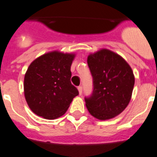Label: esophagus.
<instances>
[{
	"label": "esophagus",
	"instance_id": "esophagus-1",
	"mask_svg": "<svg viewBox=\"0 0 157 157\" xmlns=\"http://www.w3.org/2000/svg\"><path fill=\"white\" fill-rule=\"evenodd\" d=\"M77 89H78V90H79V94H82V86H78V87H77Z\"/></svg>",
	"mask_w": 157,
	"mask_h": 157
}]
</instances>
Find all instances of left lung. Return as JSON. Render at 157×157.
Segmentation results:
<instances>
[{
    "mask_svg": "<svg viewBox=\"0 0 157 157\" xmlns=\"http://www.w3.org/2000/svg\"><path fill=\"white\" fill-rule=\"evenodd\" d=\"M89 68L93 77V92L86 97L89 112L99 120H108L121 113L129 104L134 86L129 65L108 50L89 55Z\"/></svg>",
    "mask_w": 157,
    "mask_h": 157,
    "instance_id": "left-lung-1",
    "label": "left lung"
}]
</instances>
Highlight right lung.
<instances>
[{"label": "right lung", "mask_w": 157, "mask_h": 157, "mask_svg": "<svg viewBox=\"0 0 157 157\" xmlns=\"http://www.w3.org/2000/svg\"><path fill=\"white\" fill-rule=\"evenodd\" d=\"M74 56L54 51L37 58L28 67L24 76V95L35 114L56 119L78 95V90L71 83Z\"/></svg>", "instance_id": "right-lung-1"}]
</instances>
